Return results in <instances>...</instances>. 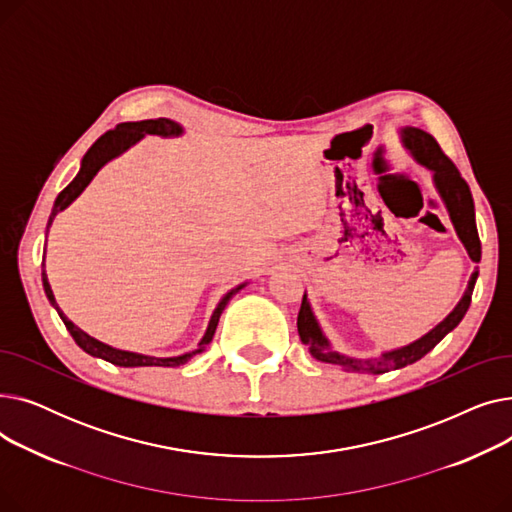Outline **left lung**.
Segmentation results:
<instances>
[{
	"mask_svg": "<svg viewBox=\"0 0 512 512\" xmlns=\"http://www.w3.org/2000/svg\"><path fill=\"white\" fill-rule=\"evenodd\" d=\"M400 139H402V145H405V149L413 155V159L419 166L434 172L436 191L440 193V197L448 209L456 236L461 238L471 261L479 263L481 242H479V234H477V226H475V205H473L469 184L463 180L459 170L454 168L452 161L444 155V151L440 149L438 141L432 137V134H427L421 128L407 126L400 130ZM477 276H479V270L475 267V272L471 274V280L467 284L463 299L440 321L434 330H429L425 336H421L419 340H415L407 346H400V348H394V351L382 353L380 357H367V359L348 357V355L334 351L324 330H321L317 324L307 294H303V303H301V311H299V319H297L301 342L309 348L313 359L342 367L344 371L380 375V373H386L392 369L407 367V365L419 361L421 357H425L448 332H452L456 326L461 324V319L465 317V313L471 305V294H473Z\"/></svg>",
	"mask_w": 512,
	"mask_h": 512,
	"instance_id": "left-lung-1",
	"label": "left lung"
}]
</instances>
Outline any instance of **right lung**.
<instances>
[{
  "instance_id": "right-lung-1",
  "label": "right lung",
  "mask_w": 512,
  "mask_h": 512,
  "mask_svg": "<svg viewBox=\"0 0 512 512\" xmlns=\"http://www.w3.org/2000/svg\"><path fill=\"white\" fill-rule=\"evenodd\" d=\"M184 130L178 122L174 120H168V118H157V120H141V122H124V124H118L114 130H107L103 137H99L93 147L85 153L83 161H80V170L76 174V178L64 188V191L58 195L56 203H53V209H51V215H49V222H47V230L53 222V218L60 211H64L80 193L85 191L87 184L95 178V174L107 164V161L118 157L120 153H124L128 147H132L137 141H141L145 134H159V137H180ZM45 261V259H43ZM45 265V263H43ZM43 288H45V294L49 303L56 307L60 319L64 321L66 330L70 332V336L74 338V342L83 348L85 353H89L91 357H99L103 361H110L118 367H180L184 363L191 361L195 355L203 353L205 346L211 342L213 334H215V328H218V321H220V315L222 311L226 309L228 301L232 299V294H236L242 286L240 284L236 288H232L230 292H226L222 301L218 303V307H215L211 319H209V326L205 330V336L201 338L199 346L195 348V351L191 353H184V355H178V357H149V355H139V353H130V351H120V348H114L110 344H103L99 340H95L93 336H89L87 332L80 330L78 326H74L72 321L62 313V309L58 307L56 303V297H53V290L49 286V280H47V274L43 270Z\"/></svg>"
}]
</instances>
